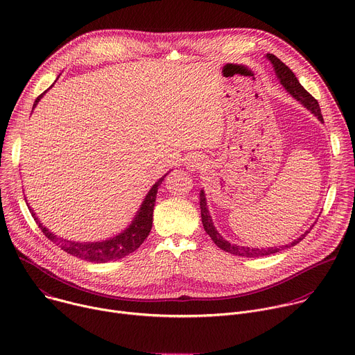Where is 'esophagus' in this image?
<instances>
[{
    "label": "esophagus",
    "instance_id": "1",
    "mask_svg": "<svg viewBox=\"0 0 355 355\" xmlns=\"http://www.w3.org/2000/svg\"><path fill=\"white\" fill-rule=\"evenodd\" d=\"M199 162H200V160H198V159H192V160H189L187 164H188V167H189V168H192V170H193V168H196V167L200 164Z\"/></svg>",
    "mask_w": 355,
    "mask_h": 355
}]
</instances>
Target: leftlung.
Segmentation results:
<instances>
[{
	"mask_svg": "<svg viewBox=\"0 0 355 355\" xmlns=\"http://www.w3.org/2000/svg\"><path fill=\"white\" fill-rule=\"evenodd\" d=\"M268 60L272 63L274 69H275V73L281 81V84L285 87V89L292 95L295 96L297 101H300V103L305 105L309 111H312L322 122H323V116H322V112H320V107H319V103L318 99H315L305 88H303L299 83V80L296 78V76L293 74V71L284 63L281 62L277 56H274L272 53H268L267 55ZM199 205H200V216H202V223H204V229L205 232L209 234V237L212 239V241L219 247L222 248L223 251H227L230 252V254H236V256H240V257H264V256H270V254H275V252H278L281 248H288V247H292L295 244H297L302 239H305V236L311 232H305L303 233L299 239H296L295 241H292L291 244H286L285 247H268V248H252V247H243V245H237V244H232L229 243L227 240H225L215 229L214 223H212V218L209 215V211H208V207H207V199H205V193L204 191H200L199 193Z\"/></svg>",
	"mask_w": 355,
	"mask_h": 355,
	"instance_id": "left-lung-1",
	"label": "left lung"
}]
</instances>
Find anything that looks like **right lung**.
<instances>
[{
    "label": "right lung",
    "mask_w": 355,
    "mask_h": 355,
    "mask_svg": "<svg viewBox=\"0 0 355 355\" xmlns=\"http://www.w3.org/2000/svg\"><path fill=\"white\" fill-rule=\"evenodd\" d=\"M43 94H40L35 99L33 108L36 107V104L39 103V99L42 98ZM164 177H162L153 185V188L148 191L135 220L132 222V225L123 233L118 234L116 237H114L111 240L96 241V243H76V241L59 239L53 233H50L46 227L42 226V223L35 216L32 209H29V211H31L36 225L43 232V234L50 241H53L56 245H59L63 251H66L67 254H71L77 259H81V260L89 261V263L116 261V260L123 259L125 256L130 254V252H133L135 250H137L140 247V244L144 241V239L148 236V233L151 230V225H153V209H155V202H156V196H157V189H159L162 181L164 180Z\"/></svg>",
    "instance_id": "obj_1"
}]
</instances>
